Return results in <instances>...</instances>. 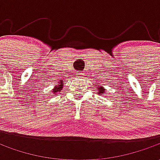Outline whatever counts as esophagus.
<instances>
[{
	"instance_id": "esophagus-1",
	"label": "esophagus",
	"mask_w": 160,
	"mask_h": 160,
	"mask_svg": "<svg viewBox=\"0 0 160 160\" xmlns=\"http://www.w3.org/2000/svg\"><path fill=\"white\" fill-rule=\"evenodd\" d=\"M78 74H79V75H80V76H81V75H83V74H82V73H78Z\"/></svg>"
}]
</instances>
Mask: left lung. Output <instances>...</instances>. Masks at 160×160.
Returning a JSON list of instances; mask_svg holds the SVG:
<instances>
[{
	"label": "left lung",
	"mask_w": 160,
	"mask_h": 160,
	"mask_svg": "<svg viewBox=\"0 0 160 160\" xmlns=\"http://www.w3.org/2000/svg\"><path fill=\"white\" fill-rule=\"evenodd\" d=\"M98 93L100 94H103V93H105V92H104V91H105V89H104V87H98Z\"/></svg>",
	"instance_id": "8db88e82"
}]
</instances>
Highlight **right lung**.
<instances>
[{
    "instance_id": "add662e5",
    "label": "right lung",
    "mask_w": 160,
    "mask_h": 160,
    "mask_svg": "<svg viewBox=\"0 0 160 160\" xmlns=\"http://www.w3.org/2000/svg\"><path fill=\"white\" fill-rule=\"evenodd\" d=\"M62 84H63V80L62 81H61V82H59V85H58L56 88H54V93L56 94V92H60V90H61V89L63 87Z\"/></svg>"
}]
</instances>
